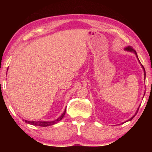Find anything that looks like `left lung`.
Segmentation results:
<instances>
[{
	"label": "left lung",
	"instance_id": "obj_1",
	"mask_svg": "<svg viewBox=\"0 0 152 152\" xmlns=\"http://www.w3.org/2000/svg\"><path fill=\"white\" fill-rule=\"evenodd\" d=\"M125 50H127V51H130V52H133V53H135V55H136V57H137V58H138V55H137V53H136V50H134V49H133L132 47H131V46H128V47H126V48H125ZM138 60H139V59H138ZM142 66L143 69H144V71H145V68H144V67H143V66H142ZM138 109H139V108H138V111H137V112H136V114H135V115H136V113H138ZM135 115H134V116H133V117H132V118H130V119L128 120V121H129V120H132L133 119V118H134L135 117Z\"/></svg>",
	"mask_w": 152,
	"mask_h": 152
}]
</instances>
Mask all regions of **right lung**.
I'll return each instance as SVG.
<instances>
[{"label": "right lung", "mask_w": 152, "mask_h": 152, "mask_svg": "<svg viewBox=\"0 0 152 152\" xmlns=\"http://www.w3.org/2000/svg\"><path fill=\"white\" fill-rule=\"evenodd\" d=\"M8 69V68H7ZM66 109H65V111L63 113V114L61 115V117H59L58 119L54 120V121H51V122H42V121H28V120H25V122L28 124H30L32 125H36V126H50L53 125V124H55L56 123H57L58 122H59L62 118H64V115H65Z\"/></svg>", "instance_id": "add662e5"}]
</instances>
